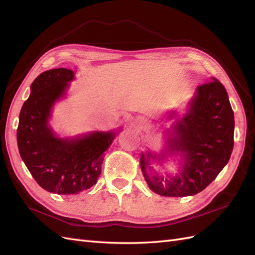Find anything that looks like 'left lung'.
Returning a JSON list of instances; mask_svg holds the SVG:
<instances>
[{
	"mask_svg": "<svg viewBox=\"0 0 255 255\" xmlns=\"http://www.w3.org/2000/svg\"><path fill=\"white\" fill-rule=\"evenodd\" d=\"M174 114H169V118ZM234 126L225 86L216 79L200 85L187 114L167 132L166 150L158 156L151 152L141 154L140 167L149 187L164 197H187L202 191L228 164L234 145ZM168 153H177L182 168L177 176L164 179L152 170L150 159L163 160Z\"/></svg>",
	"mask_w": 255,
	"mask_h": 255,
	"instance_id": "8db88e82",
	"label": "left lung"
}]
</instances>
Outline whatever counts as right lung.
Returning <instances> with one entry per match:
<instances>
[{
    "instance_id": "add662e5",
    "label": "right lung",
    "mask_w": 255,
    "mask_h": 255,
    "mask_svg": "<svg viewBox=\"0 0 255 255\" xmlns=\"http://www.w3.org/2000/svg\"><path fill=\"white\" fill-rule=\"evenodd\" d=\"M74 72L52 69L30 85L17 128L19 153L28 171L43 189L58 195H74L97 183L104 153L115 132H92L75 138H59L49 126L51 110L65 95Z\"/></svg>"
}]
</instances>
